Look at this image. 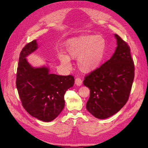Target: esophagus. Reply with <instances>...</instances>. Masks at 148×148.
I'll return each instance as SVG.
<instances>
[{
	"label": "esophagus",
	"instance_id": "obj_1",
	"mask_svg": "<svg viewBox=\"0 0 148 148\" xmlns=\"http://www.w3.org/2000/svg\"><path fill=\"white\" fill-rule=\"evenodd\" d=\"M75 84L77 85V86H80L82 84V80L79 78H77L75 80Z\"/></svg>",
	"mask_w": 148,
	"mask_h": 148
}]
</instances>
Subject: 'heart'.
<instances>
[{
    "label": "heart",
    "mask_w": 148,
    "mask_h": 148,
    "mask_svg": "<svg viewBox=\"0 0 148 148\" xmlns=\"http://www.w3.org/2000/svg\"><path fill=\"white\" fill-rule=\"evenodd\" d=\"M106 49V41L101 35H83L67 40L65 50L67 53H60L61 64L69 69L71 59H77V65L84 73H91L97 69L103 61Z\"/></svg>",
    "instance_id": "heart-1"
}]
</instances>
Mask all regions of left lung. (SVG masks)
Instances as JSON below:
<instances>
[{"instance_id": "left-lung-1", "label": "left lung", "mask_w": 148, "mask_h": 148, "mask_svg": "<svg viewBox=\"0 0 148 148\" xmlns=\"http://www.w3.org/2000/svg\"><path fill=\"white\" fill-rule=\"evenodd\" d=\"M114 37L117 47L112 58L83 81L90 89L87 110L99 119L110 117L125 106L134 78L129 46L118 35Z\"/></svg>"}]
</instances>
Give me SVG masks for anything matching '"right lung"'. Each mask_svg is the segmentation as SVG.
<instances>
[{
	"label": "right lung",
	"instance_id": "add662e5",
	"mask_svg": "<svg viewBox=\"0 0 148 148\" xmlns=\"http://www.w3.org/2000/svg\"><path fill=\"white\" fill-rule=\"evenodd\" d=\"M38 49L37 40L28 43L20 53L16 86L22 105L34 118L50 122L65 106L66 91L74 86V78L51 74L47 66L34 67L26 58Z\"/></svg>",
	"mask_w": 148,
	"mask_h": 148
}]
</instances>
